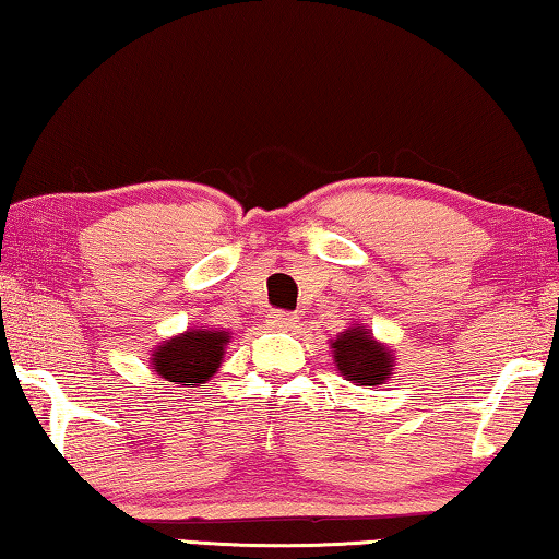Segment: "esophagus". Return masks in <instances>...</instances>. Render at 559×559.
Wrapping results in <instances>:
<instances>
[{"label": "esophagus", "instance_id": "esophagus-1", "mask_svg": "<svg viewBox=\"0 0 559 559\" xmlns=\"http://www.w3.org/2000/svg\"><path fill=\"white\" fill-rule=\"evenodd\" d=\"M295 321H297V317L289 314V311H270V317H267V324L272 329H292L295 326Z\"/></svg>", "mask_w": 559, "mask_h": 559}]
</instances>
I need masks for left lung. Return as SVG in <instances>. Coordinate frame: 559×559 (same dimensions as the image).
Returning <instances> with one entry per match:
<instances>
[{
	"instance_id": "obj_1",
	"label": "left lung",
	"mask_w": 559,
	"mask_h": 559,
	"mask_svg": "<svg viewBox=\"0 0 559 559\" xmlns=\"http://www.w3.org/2000/svg\"><path fill=\"white\" fill-rule=\"evenodd\" d=\"M341 376L358 385H383L393 376L395 356L388 346L378 344L366 326H350L331 341Z\"/></svg>"
}]
</instances>
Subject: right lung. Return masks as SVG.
<instances>
[{"label":"right lung","instance_id":"obj_1","mask_svg":"<svg viewBox=\"0 0 559 559\" xmlns=\"http://www.w3.org/2000/svg\"><path fill=\"white\" fill-rule=\"evenodd\" d=\"M228 331L213 329H191L183 334L164 341L154 348L152 368L169 383H205L215 370L228 346Z\"/></svg>","mask_w":559,"mask_h":559}]
</instances>
